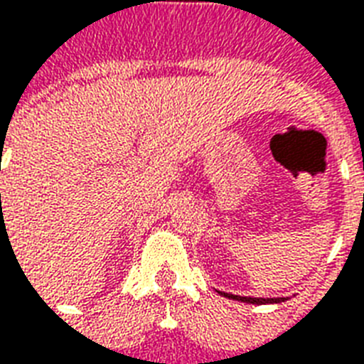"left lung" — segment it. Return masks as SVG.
<instances>
[{"instance_id": "1", "label": "left lung", "mask_w": 364, "mask_h": 364, "mask_svg": "<svg viewBox=\"0 0 364 364\" xmlns=\"http://www.w3.org/2000/svg\"><path fill=\"white\" fill-rule=\"evenodd\" d=\"M221 296H225L229 299H237V301H246V304H256V305H263V304H281L287 298H246V296H232V294H225V292H219Z\"/></svg>"}]
</instances>
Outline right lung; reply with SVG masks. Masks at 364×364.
I'll return each instance as SVG.
<instances>
[{"mask_svg":"<svg viewBox=\"0 0 364 364\" xmlns=\"http://www.w3.org/2000/svg\"><path fill=\"white\" fill-rule=\"evenodd\" d=\"M0 196H1V194H0Z\"/></svg>","mask_w":364,"mask_h":364,"instance_id":"1","label":"right lung"}]
</instances>
